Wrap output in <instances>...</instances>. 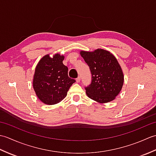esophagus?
I'll use <instances>...</instances> for the list:
<instances>
[{
  "mask_svg": "<svg viewBox=\"0 0 156 156\" xmlns=\"http://www.w3.org/2000/svg\"><path fill=\"white\" fill-rule=\"evenodd\" d=\"M80 76H78V77L76 78V82H80Z\"/></svg>",
  "mask_w": 156,
  "mask_h": 156,
  "instance_id": "34e87169",
  "label": "esophagus"
}]
</instances>
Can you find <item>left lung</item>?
Wrapping results in <instances>:
<instances>
[{
	"instance_id": "obj_1",
	"label": "left lung",
	"mask_w": 156,
	"mask_h": 156,
	"mask_svg": "<svg viewBox=\"0 0 156 156\" xmlns=\"http://www.w3.org/2000/svg\"><path fill=\"white\" fill-rule=\"evenodd\" d=\"M80 54L92 74L90 84L85 87L88 97L101 103L113 101L121 90L124 82L123 74L117 59L102 49L92 52L82 51Z\"/></svg>"
}]
</instances>
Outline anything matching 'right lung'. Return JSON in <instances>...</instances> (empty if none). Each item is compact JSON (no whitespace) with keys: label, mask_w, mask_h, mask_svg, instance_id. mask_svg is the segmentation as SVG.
<instances>
[{"label":"right lung","mask_w":156,"mask_h":156,"mask_svg":"<svg viewBox=\"0 0 156 156\" xmlns=\"http://www.w3.org/2000/svg\"><path fill=\"white\" fill-rule=\"evenodd\" d=\"M64 59L58 54L52 58L46 55L36 66L33 86L39 100L46 105L62 101L76 82L68 76V68L63 64Z\"/></svg>","instance_id":"1"}]
</instances>
